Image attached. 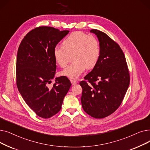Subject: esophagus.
<instances>
[{"instance_id":"esophagus-1","label":"esophagus","mask_w":150,"mask_h":150,"mask_svg":"<svg viewBox=\"0 0 150 150\" xmlns=\"http://www.w3.org/2000/svg\"><path fill=\"white\" fill-rule=\"evenodd\" d=\"M70 82H71V83H72V85H74V84H76L78 82L76 81H75V80H70Z\"/></svg>"}]
</instances>
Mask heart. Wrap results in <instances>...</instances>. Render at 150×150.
Wrapping results in <instances>:
<instances>
[{"label": "heart", "mask_w": 150, "mask_h": 150, "mask_svg": "<svg viewBox=\"0 0 150 150\" xmlns=\"http://www.w3.org/2000/svg\"><path fill=\"white\" fill-rule=\"evenodd\" d=\"M63 45H57L53 50L55 61L61 67H65L73 54L72 64L63 70L61 74L71 78L79 76L86 68L91 69L98 63L100 47L97 39L81 31H75L67 36Z\"/></svg>", "instance_id": "obj_1"}]
</instances>
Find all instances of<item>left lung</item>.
<instances>
[{
  "instance_id": "8db88e82",
  "label": "left lung",
  "mask_w": 150,
  "mask_h": 150,
  "mask_svg": "<svg viewBox=\"0 0 150 150\" xmlns=\"http://www.w3.org/2000/svg\"><path fill=\"white\" fill-rule=\"evenodd\" d=\"M91 32L98 38L101 53L97 65L80 82L81 101L88 115L103 119L120 106L129 87L130 75L119 45L103 31L92 29Z\"/></svg>"
}]
</instances>
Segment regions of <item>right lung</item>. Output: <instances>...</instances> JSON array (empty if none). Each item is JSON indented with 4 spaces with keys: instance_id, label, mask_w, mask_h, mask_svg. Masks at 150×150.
<instances>
[{
    "instance_id": "right-lung-1",
    "label": "right lung",
    "mask_w": 150,
    "mask_h": 150,
    "mask_svg": "<svg viewBox=\"0 0 150 150\" xmlns=\"http://www.w3.org/2000/svg\"><path fill=\"white\" fill-rule=\"evenodd\" d=\"M69 32L51 27H36L22 40L17 54L16 84L27 105L36 114L49 119L61 109L71 83L65 76L55 78L54 47Z\"/></svg>"
}]
</instances>
